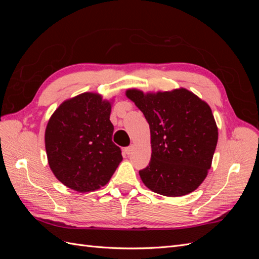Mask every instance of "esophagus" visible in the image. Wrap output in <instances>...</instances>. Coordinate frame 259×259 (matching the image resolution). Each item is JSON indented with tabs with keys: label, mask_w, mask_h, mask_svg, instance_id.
Wrapping results in <instances>:
<instances>
[{
	"label": "esophagus",
	"mask_w": 259,
	"mask_h": 259,
	"mask_svg": "<svg viewBox=\"0 0 259 259\" xmlns=\"http://www.w3.org/2000/svg\"><path fill=\"white\" fill-rule=\"evenodd\" d=\"M133 150H134V146H130V147L124 149V153L126 154V155H131L132 152H133Z\"/></svg>",
	"instance_id": "esophagus-1"
}]
</instances>
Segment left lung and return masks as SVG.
Segmentation results:
<instances>
[{"label": "left lung", "mask_w": 259, "mask_h": 259, "mask_svg": "<svg viewBox=\"0 0 259 259\" xmlns=\"http://www.w3.org/2000/svg\"><path fill=\"white\" fill-rule=\"evenodd\" d=\"M125 95L150 127L151 160L139 170L145 186L171 198L198 189L211 166L218 140L208 104L184 88L156 93L130 89Z\"/></svg>", "instance_id": "left-lung-1"}]
</instances>
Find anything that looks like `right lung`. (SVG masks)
I'll use <instances>...</instances> for the list:
<instances>
[{
  "instance_id": "add662e5",
  "label": "right lung",
  "mask_w": 259,
  "mask_h": 259,
  "mask_svg": "<svg viewBox=\"0 0 259 259\" xmlns=\"http://www.w3.org/2000/svg\"><path fill=\"white\" fill-rule=\"evenodd\" d=\"M112 101L86 92L65 100L45 130L49 165L61 184L77 192L106 186L123 160L112 142Z\"/></svg>"
}]
</instances>
